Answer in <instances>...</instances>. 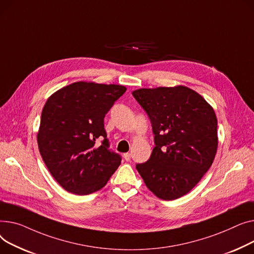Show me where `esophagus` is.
Here are the masks:
<instances>
[{"label":"esophagus","mask_w":254,"mask_h":254,"mask_svg":"<svg viewBox=\"0 0 254 254\" xmlns=\"http://www.w3.org/2000/svg\"><path fill=\"white\" fill-rule=\"evenodd\" d=\"M124 159H125L126 161H130V159H131V154H130V153L124 154Z\"/></svg>","instance_id":"1"}]
</instances>
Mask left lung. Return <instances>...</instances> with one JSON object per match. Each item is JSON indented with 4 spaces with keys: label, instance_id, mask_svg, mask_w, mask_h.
Returning <instances> with one entry per match:
<instances>
[{
    "label": "left lung",
    "instance_id": "left-lung-1",
    "mask_svg": "<svg viewBox=\"0 0 254 254\" xmlns=\"http://www.w3.org/2000/svg\"><path fill=\"white\" fill-rule=\"evenodd\" d=\"M132 95L150 118L155 147L136 169L162 200H175L195 187L217 151V119L212 107L186 86L141 88Z\"/></svg>",
    "mask_w": 254,
    "mask_h": 254
}]
</instances>
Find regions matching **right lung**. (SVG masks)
Returning <instances> with one entry per match:
<instances>
[{"label": "right lung", "mask_w": 254, "mask_h": 254, "mask_svg": "<svg viewBox=\"0 0 254 254\" xmlns=\"http://www.w3.org/2000/svg\"><path fill=\"white\" fill-rule=\"evenodd\" d=\"M126 91L122 85L76 82L45 103L37 135L39 151L54 180L74 195H89L107 185L121 164L109 150L103 119ZM103 139L96 147L95 141Z\"/></svg>", "instance_id": "1"}]
</instances>
